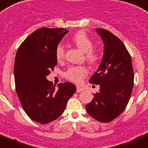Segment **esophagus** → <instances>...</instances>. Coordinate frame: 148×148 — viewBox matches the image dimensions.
<instances>
[{
  "label": "esophagus",
  "mask_w": 148,
  "mask_h": 148,
  "mask_svg": "<svg viewBox=\"0 0 148 148\" xmlns=\"http://www.w3.org/2000/svg\"><path fill=\"white\" fill-rule=\"evenodd\" d=\"M83 90H84V87L77 86V93H80V92H82Z\"/></svg>",
  "instance_id": "34e87169"
}]
</instances>
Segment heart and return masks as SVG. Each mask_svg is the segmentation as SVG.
<instances>
[{
	"instance_id": "b5f03b06",
	"label": "heart",
	"mask_w": 148,
	"mask_h": 148,
	"mask_svg": "<svg viewBox=\"0 0 148 148\" xmlns=\"http://www.w3.org/2000/svg\"><path fill=\"white\" fill-rule=\"evenodd\" d=\"M73 42L78 49L85 53L86 59L90 63H95L99 59V55L97 49L93 48V42L84 32H79L74 35ZM55 57L58 62L64 58V48L62 44L58 45L55 49ZM88 74V68L84 65L71 66L65 72L64 76L67 79L75 83H80Z\"/></svg>"
}]
</instances>
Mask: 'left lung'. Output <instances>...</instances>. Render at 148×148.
Returning a JSON list of instances; mask_svg holds the SVG:
<instances>
[{"instance_id":"left-lung-1","label":"left lung","mask_w":148,"mask_h":148,"mask_svg":"<svg viewBox=\"0 0 148 148\" xmlns=\"http://www.w3.org/2000/svg\"><path fill=\"white\" fill-rule=\"evenodd\" d=\"M104 44L103 57L89 82L99 84V90L86 106V112L99 122H111L124 111L134 85L130 54L122 41L109 31L96 29Z\"/></svg>"}]
</instances>
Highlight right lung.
I'll use <instances>...</instances> for the list:
<instances>
[{
    "label": "right lung",
    "instance_id": "right-lung-1",
    "mask_svg": "<svg viewBox=\"0 0 148 148\" xmlns=\"http://www.w3.org/2000/svg\"><path fill=\"white\" fill-rule=\"evenodd\" d=\"M68 29H38L19 47L14 63L16 93L27 116L35 122H53L64 111L68 100L76 91L70 82L58 84L47 80L57 64L55 49Z\"/></svg>",
    "mask_w": 148,
    "mask_h": 148
}]
</instances>
